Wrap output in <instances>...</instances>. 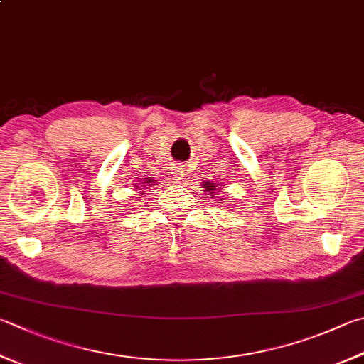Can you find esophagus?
Instances as JSON below:
<instances>
[{
    "label": "esophagus",
    "mask_w": 364,
    "mask_h": 364,
    "mask_svg": "<svg viewBox=\"0 0 364 364\" xmlns=\"http://www.w3.org/2000/svg\"><path fill=\"white\" fill-rule=\"evenodd\" d=\"M184 176H186V171H184L181 165H176V167H173V178L176 180V183H183L184 180H186Z\"/></svg>",
    "instance_id": "1"
}]
</instances>
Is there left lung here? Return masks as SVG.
<instances>
[{"label": "left lung", "mask_w": 364, "mask_h": 364, "mask_svg": "<svg viewBox=\"0 0 364 364\" xmlns=\"http://www.w3.org/2000/svg\"><path fill=\"white\" fill-rule=\"evenodd\" d=\"M203 191H205V193H207V194H210V196H215V191H218V193H220V188H218V184H215V183H210V181H207V183H205L203 184ZM218 197V196H216ZM210 199H211V197H210ZM221 200V199H220ZM218 203H220V202H218Z\"/></svg>", "instance_id": "8db88e82"}]
</instances>
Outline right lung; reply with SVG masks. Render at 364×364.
I'll use <instances>...</instances> for the list:
<instances>
[{"label": "right lung", "instance_id": "1", "mask_svg": "<svg viewBox=\"0 0 364 364\" xmlns=\"http://www.w3.org/2000/svg\"><path fill=\"white\" fill-rule=\"evenodd\" d=\"M154 183L156 180H153V178H143V181L140 183V186H136V189H148L146 186H153ZM140 194H144V191H140Z\"/></svg>", "mask_w": 364, "mask_h": 364}]
</instances>
